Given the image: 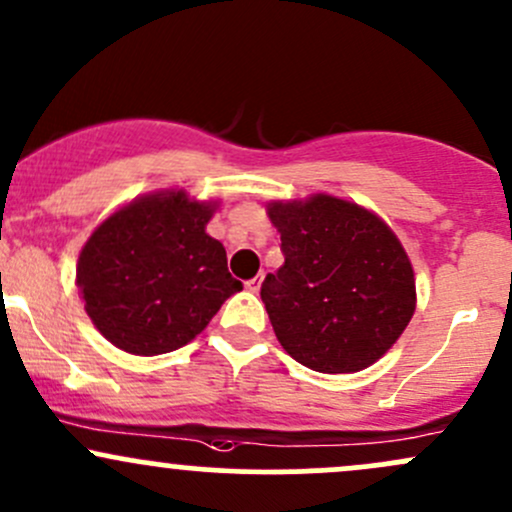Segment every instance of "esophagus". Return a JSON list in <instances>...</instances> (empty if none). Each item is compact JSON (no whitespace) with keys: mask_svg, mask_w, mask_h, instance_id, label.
Returning <instances> with one entry per match:
<instances>
[{"mask_svg":"<svg viewBox=\"0 0 512 512\" xmlns=\"http://www.w3.org/2000/svg\"><path fill=\"white\" fill-rule=\"evenodd\" d=\"M261 280H263V276H256V278L246 280V290H251V293H256V290L261 288Z\"/></svg>","mask_w":512,"mask_h":512,"instance_id":"obj_1","label":"esophagus"}]
</instances>
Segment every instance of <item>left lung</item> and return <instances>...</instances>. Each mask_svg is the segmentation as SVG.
<instances>
[{"mask_svg":"<svg viewBox=\"0 0 512 512\" xmlns=\"http://www.w3.org/2000/svg\"><path fill=\"white\" fill-rule=\"evenodd\" d=\"M285 263L261 283L283 349L320 373H354L395 344L415 312L408 254L354 202L315 195L273 202Z\"/></svg>","mask_w":512,"mask_h":512,"instance_id":"1","label":"left lung"}]
</instances>
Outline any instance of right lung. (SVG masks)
<instances>
[{
    "label": "right lung",
    "mask_w": 512,
    "mask_h": 512,
    "mask_svg": "<svg viewBox=\"0 0 512 512\" xmlns=\"http://www.w3.org/2000/svg\"><path fill=\"white\" fill-rule=\"evenodd\" d=\"M212 205L185 192L131 202L104 219L78 261V288L95 327L119 349L168 354L195 339L241 283L205 232Z\"/></svg>",
    "instance_id": "add662e5"
}]
</instances>
